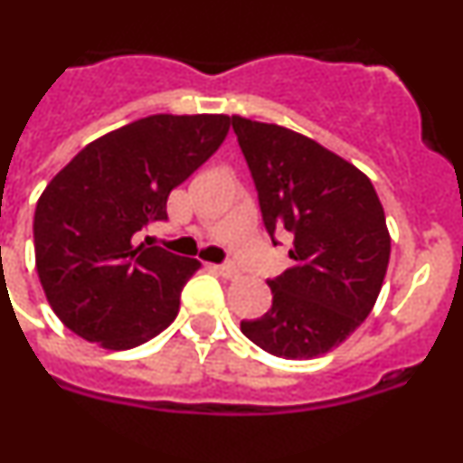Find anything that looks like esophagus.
<instances>
[{
	"label": "esophagus",
	"instance_id": "34e87169",
	"mask_svg": "<svg viewBox=\"0 0 463 463\" xmlns=\"http://www.w3.org/2000/svg\"><path fill=\"white\" fill-rule=\"evenodd\" d=\"M214 269H217L223 278H228V280H235V278H240V269H237L235 264H222V267H214Z\"/></svg>",
	"mask_w": 463,
	"mask_h": 463
}]
</instances>
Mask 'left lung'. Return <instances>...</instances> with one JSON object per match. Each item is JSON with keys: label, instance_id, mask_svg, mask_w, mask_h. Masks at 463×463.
I'll list each match as a JSON object with an SVG mask.
<instances>
[{"label": "left lung", "instance_id": "left-lung-1", "mask_svg": "<svg viewBox=\"0 0 463 463\" xmlns=\"http://www.w3.org/2000/svg\"><path fill=\"white\" fill-rule=\"evenodd\" d=\"M269 235L294 240V267L269 280L273 305L241 332L285 360L344 344L373 309L392 253L373 183L341 156L278 124L232 115Z\"/></svg>", "mask_w": 463, "mask_h": 463}]
</instances>
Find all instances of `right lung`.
<instances>
[{"mask_svg":"<svg viewBox=\"0 0 463 463\" xmlns=\"http://www.w3.org/2000/svg\"><path fill=\"white\" fill-rule=\"evenodd\" d=\"M228 115H149L90 142L40 194L35 271L80 339L128 351L172 326L194 258L140 241L174 187L226 140Z\"/></svg>","mask_w":463,"mask_h":463,"instance_id":"add662e5","label":"right lung"}]
</instances>
